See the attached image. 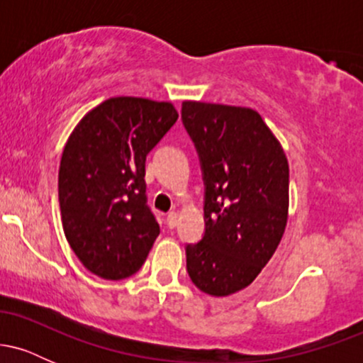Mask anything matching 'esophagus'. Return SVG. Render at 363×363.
I'll return each instance as SVG.
<instances>
[{
  "label": "esophagus",
  "instance_id": "obj_1",
  "mask_svg": "<svg viewBox=\"0 0 363 363\" xmlns=\"http://www.w3.org/2000/svg\"><path fill=\"white\" fill-rule=\"evenodd\" d=\"M165 222H167L169 228H176L177 222H179V215L176 213V211H170V213L167 215V218H165Z\"/></svg>",
  "mask_w": 363,
  "mask_h": 363
}]
</instances>
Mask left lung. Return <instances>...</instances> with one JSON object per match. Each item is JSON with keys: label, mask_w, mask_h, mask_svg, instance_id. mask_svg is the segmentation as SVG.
Segmentation results:
<instances>
[{"label": "left lung", "mask_w": 363, "mask_h": 363, "mask_svg": "<svg viewBox=\"0 0 363 363\" xmlns=\"http://www.w3.org/2000/svg\"><path fill=\"white\" fill-rule=\"evenodd\" d=\"M182 123L201 162L205 235L186 247L199 290L227 297L256 280L289 220V160L254 109L182 102Z\"/></svg>", "instance_id": "1"}]
</instances>
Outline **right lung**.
Here are the masks:
<instances>
[{"mask_svg":"<svg viewBox=\"0 0 363 363\" xmlns=\"http://www.w3.org/2000/svg\"><path fill=\"white\" fill-rule=\"evenodd\" d=\"M179 118L170 102L112 97L83 116L62 150V230L104 280L131 277L160 234L147 206L145 162Z\"/></svg>","mask_w":363,"mask_h":363,"instance_id":"obj_1","label":"right lung"}]
</instances>
